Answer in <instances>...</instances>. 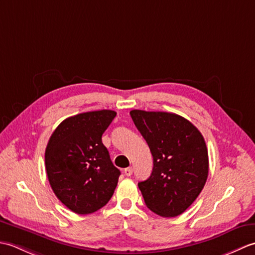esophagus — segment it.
<instances>
[{"label": "esophagus", "mask_w": 255, "mask_h": 255, "mask_svg": "<svg viewBox=\"0 0 255 255\" xmlns=\"http://www.w3.org/2000/svg\"><path fill=\"white\" fill-rule=\"evenodd\" d=\"M124 173H125V175H127V176H130V175L132 174V167H131V166L126 167V169L124 170Z\"/></svg>", "instance_id": "obj_1"}]
</instances>
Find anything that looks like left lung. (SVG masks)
<instances>
[{
	"label": "left lung",
	"instance_id": "obj_1",
	"mask_svg": "<svg viewBox=\"0 0 255 255\" xmlns=\"http://www.w3.org/2000/svg\"><path fill=\"white\" fill-rule=\"evenodd\" d=\"M130 116L153 156L148 180L139 182L147 207L162 217L183 214L202 192L208 176L203 134L184 117L133 110Z\"/></svg>",
	"mask_w": 255,
	"mask_h": 255
}]
</instances>
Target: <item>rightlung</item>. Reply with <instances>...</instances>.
<instances>
[{
    "instance_id": "right-lung-1",
    "label": "right lung",
    "mask_w": 255,
    "mask_h": 255,
    "mask_svg": "<svg viewBox=\"0 0 255 255\" xmlns=\"http://www.w3.org/2000/svg\"><path fill=\"white\" fill-rule=\"evenodd\" d=\"M115 116L110 110L78 114L64 119L48 141V180L58 199L75 214L88 215L104 207L117 186L121 171L102 142Z\"/></svg>"
}]
</instances>
